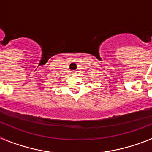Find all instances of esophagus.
I'll list each match as a JSON object with an SVG mask.
<instances>
[{
    "instance_id": "1",
    "label": "esophagus",
    "mask_w": 152,
    "mask_h": 152,
    "mask_svg": "<svg viewBox=\"0 0 152 152\" xmlns=\"http://www.w3.org/2000/svg\"><path fill=\"white\" fill-rule=\"evenodd\" d=\"M72 75H75V72H72Z\"/></svg>"
}]
</instances>
